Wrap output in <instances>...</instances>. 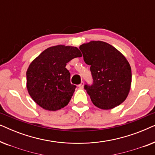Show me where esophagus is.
<instances>
[{
  "label": "esophagus",
  "mask_w": 155,
  "mask_h": 155,
  "mask_svg": "<svg viewBox=\"0 0 155 155\" xmlns=\"http://www.w3.org/2000/svg\"><path fill=\"white\" fill-rule=\"evenodd\" d=\"M78 87H79L80 88H81V89H82L84 87V82H82L81 83H80L79 85H78Z\"/></svg>",
  "instance_id": "1"
}]
</instances>
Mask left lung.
<instances>
[{
	"label": "left lung",
	"mask_w": 155,
	"mask_h": 155,
	"mask_svg": "<svg viewBox=\"0 0 155 155\" xmlns=\"http://www.w3.org/2000/svg\"><path fill=\"white\" fill-rule=\"evenodd\" d=\"M84 61L90 65L93 84L84 89L94 105L112 109L120 105L130 92L132 73L126 57L107 42L91 41L80 46Z\"/></svg>",
	"instance_id": "8db88e82"
}]
</instances>
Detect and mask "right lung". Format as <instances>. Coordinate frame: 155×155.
<instances>
[{
    "label": "right lung",
    "mask_w": 155,
    "mask_h": 155,
    "mask_svg": "<svg viewBox=\"0 0 155 155\" xmlns=\"http://www.w3.org/2000/svg\"><path fill=\"white\" fill-rule=\"evenodd\" d=\"M75 46L57 45L41 52L29 64L27 71V88L31 99L48 111L65 107L75 90L71 83V74L66 64L81 57Z\"/></svg>",
    "instance_id": "1"
}]
</instances>
